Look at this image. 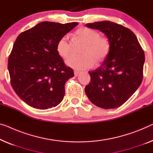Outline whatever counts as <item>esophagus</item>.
I'll return each instance as SVG.
<instances>
[{"label":"esophagus","mask_w":153,"mask_h":153,"mask_svg":"<svg viewBox=\"0 0 153 153\" xmlns=\"http://www.w3.org/2000/svg\"><path fill=\"white\" fill-rule=\"evenodd\" d=\"M79 74H80V71H74V75L75 76H78Z\"/></svg>","instance_id":"obj_1"}]
</instances>
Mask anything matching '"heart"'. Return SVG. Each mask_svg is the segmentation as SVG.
Segmentation results:
<instances>
[{"label": "heart", "instance_id": "1", "mask_svg": "<svg viewBox=\"0 0 153 153\" xmlns=\"http://www.w3.org/2000/svg\"><path fill=\"white\" fill-rule=\"evenodd\" d=\"M79 39L85 43V47L82 51V56H71L65 61L68 67L77 70L87 69L97 64L102 63L108 56L110 51V42L108 38L100 37L97 31L87 27H82L76 31ZM69 36L68 34L59 39L56 45V50L59 56L66 58L70 53Z\"/></svg>", "mask_w": 153, "mask_h": 153}]
</instances>
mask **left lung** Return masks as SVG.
Returning a JSON list of instances; mask_svg holds the SVG:
<instances>
[{
  "instance_id": "1",
  "label": "left lung",
  "mask_w": 153,
  "mask_h": 153,
  "mask_svg": "<svg viewBox=\"0 0 153 153\" xmlns=\"http://www.w3.org/2000/svg\"><path fill=\"white\" fill-rule=\"evenodd\" d=\"M86 27L104 33L110 42V51L102 65L88 71L91 82L85 87L86 95L100 108H117L142 83L144 53L136 36L126 27L108 20Z\"/></svg>"
}]
</instances>
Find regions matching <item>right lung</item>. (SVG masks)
I'll use <instances>...</instances> for the list:
<instances>
[{
	"instance_id": "obj_1",
	"label": "right lung",
	"mask_w": 153,
	"mask_h": 153,
	"mask_svg": "<svg viewBox=\"0 0 153 153\" xmlns=\"http://www.w3.org/2000/svg\"><path fill=\"white\" fill-rule=\"evenodd\" d=\"M77 25L41 22L17 37L8 71L13 89L29 106L45 110L62 101L65 84L74 73L64 64L56 45Z\"/></svg>"
}]
</instances>
